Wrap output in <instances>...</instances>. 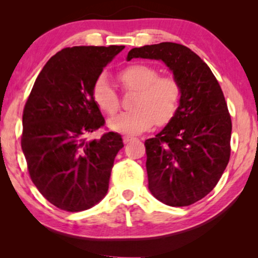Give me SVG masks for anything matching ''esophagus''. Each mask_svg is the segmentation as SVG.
Listing matches in <instances>:
<instances>
[{
  "label": "esophagus",
  "instance_id": "obj_1",
  "mask_svg": "<svg viewBox=\"0 0 258 258\" xmlns=\"http://www.w3.org/2000/svg\"><path fill=\"white\" fill-rule=\"evenodd\" d=\"M133 140H135V137L129 136V135L123 136V142H124V143H128V142H130V141H133Z\"/></svg>",
  "mask_w": 258,
  "mask_h": 258
}]
</instances>
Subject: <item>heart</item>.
<instances>
[{"label":"heart","instance_id":"heart-1","mask_svg":"<svg viewBox=\"0 0 258 258\" xmlns=\"http://www.w3.org/2000/svg\"><path fill=\"white\" fill-rule=\"evenodd\" d=\"M123 90L135 93L132 111L122 112L109 121L116 132L139 134L156 123L165 124L178 110L182 97L179 81L172 75H160L155 67L146 63H133L117 74ZM93 100L108 116L119 110L118 94L105 76L98 77L93 87Z\"/></svg>","mask_w":258,"mask_h":258}]
</instances>
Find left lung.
Returning a JSON list of instances; mask_svg holds the SVG:
<instances>
[{
	"mask_svg": "<svg viewBox=\"0 0 258 258\" xmlns=\"http://www.w3.org/2000/svg\"><path fill=\"white\" fill-rule=\"evenodd\" d=\"M134 57L162 59L179 81L182 97L170 122L144 142L149 189L170 207H188L220 181L230 158L231 117L220 83L191 49L172 42L134 48Z\"/></svg>",
	"mask_w": 258,
	"mask_h": 258,
	"instance_id": "1",
	"label": "left lung"
}]
</instances>
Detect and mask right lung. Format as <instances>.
<instances>
[{
    "instance_id": "1",
    "label": "right lung",
    "mask_w": 258,
    "mask_h": 258,
    "mask_svg": "<svg viewBox=\"0 0 258 258\" xmlns=\"http://www.w3.org/2000/svg\"><path fill=\"white\" fill-rule=\"evenodd\" d=\"M124 45L64 48L38 74L22 116V147L31 181L58 209L77 213L105 196L119 134L87 135L104 125L93 100L102 70Z\"/></svg>"
}]
</instances>
